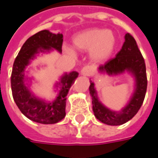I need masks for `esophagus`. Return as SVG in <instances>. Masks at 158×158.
Segmentation results:
<instances>
[{"mask_svg": "<svg viewBox=\"0 0 158 158\" xmlns=\"http://www.w3.org/2000/svg\"><path fill=\"white\" fill-rule=\"evenodd\" d=\"M94 73V68H93L92 66H85L81 69V73L83 75L85 76H91L93 73Z\"/></svg>", "mask_w": 158, "mask_h": 158, "instance_id": "34e87169", "label": "esophagus"}]
</instances>
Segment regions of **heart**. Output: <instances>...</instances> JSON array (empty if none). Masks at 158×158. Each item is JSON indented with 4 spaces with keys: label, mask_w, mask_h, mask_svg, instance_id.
<instances>
[{
    "label": "heart",
    "mask_w": 158,
    "mask_h": 158,
    "mask_svg": "<svg viewBox=\"0 0 158 158\" xmlns=\"http://www.w3.org/2000/svg\"><path fill=\"white\" fill-rule=\"evenodd\" d=\"M73 46L80 51H89L95 62H105L110 58L115 47V37L112 31L101 28L85 30L74 36ZM69 52H72L68 49Z\"/></svg>",
    "instance_id": "1"
}]
</instances>
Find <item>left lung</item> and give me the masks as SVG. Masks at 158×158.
<instances>
[{
    "label": "left lung",
    "mask_w": 158,
    "mask_h": 158,
    "mask_svg": "<svg viewBox=\"0 0 158 158\" xmlns=\"http://www.w3.org/2000/svg\"><path fill=\"white\" fill-rule=\"evenodd\" d=\"M99 71L100 73H108L109 75H117L127 71L134 76L135 91L128 104L120 112L113 111L102 105L98 100L94 83L90 81L89 85V93L92 96L93 111L95 117L102 123L109 126H120L126 123L134 117L140 110L148 87L146 64L135 38L130 33H127L121 51H119L115 58L100 65Z\"/></svg>",
    "instance_id": "8db88e82"
}]
</instances>
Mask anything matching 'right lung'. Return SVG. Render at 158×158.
Listing matches in <instances>:
<instances>
[{
	"instance_id": "1",
	"label": "right lung",
	"mask_w": 158,
	"mask_h": 158,
	"mask_svg": "<svg viewBox=\"0 0 158 158\" xmlns=\"http://www.w3.org/2000/svg\"><path fill=\"white\" fill-rule=\"evenodd\" d=\"M63 41L62 33L54 34L48 30L38 31L24 43L14 61L10 77L14 101L26 117L37 123L55 124L64 119L66 115V96L79 73L75 71L64 73L56 85L57 87L60 86L57 98L52 102H47L31 94L25 84V69L40 52L55 49L61 52Z\"/></svg>"
}]
</instances>
